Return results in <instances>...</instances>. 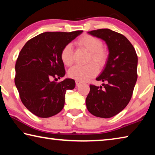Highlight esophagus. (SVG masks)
Here are the masks:
<instances>
[{
	"mask_svg": "<svg viewBox=\"0 0 155 155\" xmlns=\"http://www.w3.org/2000/svg\"><path fill=\"white\" fill-rule=\"evenodd\" d=\"M81 84V83L80 82V81H76V85H77V86H78V85H80Z\"/></svg>",
	"mask_w": 155,
	"mask_h": 155,
	"instance_id": "esophagus-1",
	"label": "esophagus"
}]
</instances>
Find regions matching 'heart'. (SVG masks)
I'll return each mask as SVG.
<instances>
[{"instance_id": "obj_1", "label": "heart", "mask_w": 155, "mask_h": 155, "mask_svg": "<svg viewBox=\"0 0 155 155\" xmlns=\"http://www.w3.org/2000/svg\"><path fill=\"white\" fill-rule=\"evenodd\" d=\"M76 44L79 48L89 52L87 62V65L81 66L75 65L70 68L68 75L70 78L78 81H87L98 74L100 68L105 66L109 57V52L103 41L99 38L90 35H84L78 38ZM73 49L70 44H68L62 48L60 58L63 64L66 66H70L73 63ZM97 65H96V64Z\"/></svg>"}]
</instances>
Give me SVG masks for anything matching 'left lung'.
Masks as SVG:
<instances>
[{
    "label": "left lung",
    "mask_w": 155,
    "mask_h": 155,
    "mask_svg": "<svg viewBox=\"0 0 155 155\" xmlns=\"http://www.w3.org/2000/svg\"><path fill=\"white\" fill-rule=\"evenodd\" d=\"M105 41L109 57L96 78L103 87L90 85L86 106L91 114L109 118L122 111L130 101L137 78V55L129 40L121 33L101 28L88 32Z\"/></svg>",
    "instance_id": "left-lung-1"
}]
</instances>
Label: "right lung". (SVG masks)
<instances>
[{
	"instance_id": "1",
	"label": "right lung",
	"mask_w": 155,
	"mask_h": 155,
	"mask_svg": "<svg viewBox=\"0 0 155 155\" xmlns=\"http://www.w3.org/2000/svg\"><path fill=\"white\" fill-rule=\"evenodd\" d=\"M83 32H45L31 38L21 50L15 63V86L23 104L34 115L49 117L64 108L68 90L75 81L54 80L65 74L60 53L66 44Z\"/></svg>"
}]
</instances>
